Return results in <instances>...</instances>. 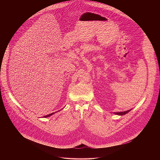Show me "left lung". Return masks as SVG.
<instances>
[{"label": "left lung", "mask_w": 160, "mask_h": 160, "mask_svg": "<svg viewBox=\"0 0 160 160\" xmlns=\"http://www.w3.org/2000/svg\"><path fill=\"white\" fill-rule=\"evenodd\" d=\"M131 110H131H127V111H126V112H117V113H114L116 114H118V115H124V114H126V113H128L129 112H130Z\"/></svg>", "instance_id": "8db88e82"}]
</instances>
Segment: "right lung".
Segmentation results:
<instances>
[{
    "instance_id": "right-lung-1",
    "label": "right lung",
    "mask_w": 160,
    "mask_h": 160,
    "mask_svg": "<svg viewBox=\"0 0 160 160\" xmlns=\"http://www.w3.org/2000/svg\"><path fill=\"white\" fill-rule=\"evenodd\" d=\"M53 114H54V113H50V114H48V115H46V116H44V118H47V117L50 116H51V115H52Z\"/></svg>"
}]
</instances>
